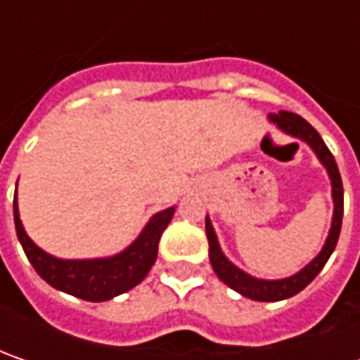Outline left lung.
I'll use <instances>...</instances> for the list:
<instances>
[{"label": "left lung", "mask_w": 360, "mask_h": 360, "mask_svg": "<svg viewBox=\"0 0 360 360\" xmlns=\"http://www.w3.org/2000/svg\"><path fill=\"white\" fill-rule=\"evenodd\" d=\"M272 122L278 124V128L284 130L286 134H292L297 138H302L304 142H309L312 146V150L316 152V156L321 158V162L326 166L330 182H333V198H335V216H333V226H330V234L326 238L325 246L321 250V255L312 260L307 269H302L298 274L290 276V278H283V281H258L248 276L246 272H242L240 269H236L232 262H229V258L220 252V246L216 240L214 230L212 224L206 216V236H208V256H210V264L214 269L216 276L224 284H229L232 290L240 292L242 297L252 298V300H262V302H274V300H283V298H290L298 295L304 286L316 278V274L325 269L326 260L330 258L337 242H339L340 226H342V180H340V172L335 156L330 154V150L326 148L323 142L321 134L312 128L311 124L304 118H300L298 114L292 112H281V114H272L270 116Z\"/></svg>", "instance_id": "8db88e82"}]
</instances>
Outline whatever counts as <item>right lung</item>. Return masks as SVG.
I'll return each instance as SVG.
<instances>
[{
  "label": "right lung",
  "mask_w": 360,
  "mask_h": 360,
  "mask_svg": "<svg viewBox=\"0 0 360 360\" xmlns=\"http://www.w3.org/2000/svg\"><path fill=\"white\" fill-rule=\"evenodd\" d=\"M172 214L174 208L158 212L148 222L138 240L118 256L102 260H60L46 255L30 240V236L21 226L18 202L13 200L15 232L35 272L53 288L90 302L110 300L144 281L148 270L156 262L160 236L170 224Z\"/></svg>",
  "instance_id": "obj_1"
}]
</instances>
